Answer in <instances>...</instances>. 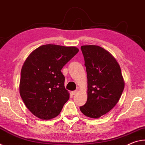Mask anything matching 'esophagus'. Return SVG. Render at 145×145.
Instances as JSON below:
<instances>
[{
  "instance_id": "1",
  "label": "esophagus",
  "mask_w": 145,
  "mask_h": 145,
  "mask_svg": "<svg viewBox=\"0 0 145 145\" xmlns=\"http://www.w3.org/2000/svg\"><path fill=\"white\" fill-rule=\"evenodd\" d=\"M78 92V91H72L71 92V93H72V95H76Z\"/></svg>"
}]
</instances>
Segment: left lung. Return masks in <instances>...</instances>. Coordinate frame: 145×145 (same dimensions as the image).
<instances>
[{
    "label": "left lung",
    "instance_id": "1",
    "mask_svg": "<svg viewBox=\"0 0 145 145\" xmlns=\"http://www.w3.org/2000/svg\"><path fill=\"white\" fill-rule=\"evenodd\" d=\"M87 74V100L80 107L85 116L100 118L114 107L125 87L121 68L114 57L98 46H82Z\"/></svg>",
    "mask_w": 145,
    "mask_h": 145
}]
</instances>
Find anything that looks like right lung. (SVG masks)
I'll return each instance as SVG.
<instances>
[{
	"instance_id": "obj_1",
	"label": "right lung",
	"mask_w": 145,
	"mask_h": 145,
	"mask_svg": "<svg viewBox=\"0 0 145 145\" xmlns=\"http://www.w3.org/2000/svg\"><path fill=\"white\" fill-rule=\"evenodd\" d=\"M78 51L76 47L46 44L38 47L26 59L19 89L24 103L33 115L50 120L60 113L69 99L61 70Z\"/></svg>"
}]
</instances>
